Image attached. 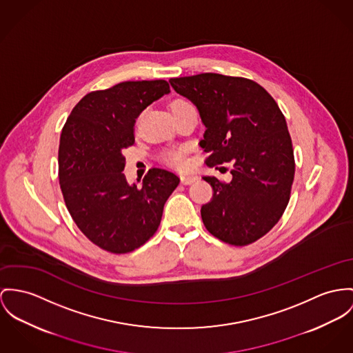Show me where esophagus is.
Instances as JSON below:
<instances>
[{
	"label": "esophagus",
	"mask_w": 353,
	"mask_h": 353,
	"mask_svg": "<svg viewBox=\"0 0 353 353\" xmlns=\"http://www.w3.org/2000/svg\"><path fill=\"white\" fill-rule=\"evenodd\" d=\"M196 180H197V176H190V174H183V176H181V183H183L184 185L193 184Z\"/></svg>",
	"instance_id": "esophagus-1"
}]
</instances>
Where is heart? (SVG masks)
<instances>
[{
	"label": "heart",
	"instance_id": "b5f03b06",
	"mask_svg": "<svg viewBox=\"0 0 353 353\" xmlns=\"http://www.w3.org/2000/svg\"><path fill=\"white\" fill-rule=\"evenodd\" d=\"M190 106H193V105L187 99H174L170 103V110L173 112V111L185 109V108H190ZM165 160L169 165H172L174 168H179V169H184L188 165V157H187L185 149H172V150L166 152Z\"/></svg>",
	"mask_w": 353,
	"mask_h": 353
}]
</instances>
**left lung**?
Returning <instances> with one entry per match:
<instances>
[{
	"label": "left lung",
	"mask_w": 353,
	"mask_h": 353,
	"mask_svg": "<svg viewBox=\"0 0 353 353\" xmlns=\"http://www.w3.org/2000/svg\"><path fill=\"white\" fill-rule=\"evenodd\" d=\"M197 108L212 168L231 163L232 180L204 176L214 196L201 207L205 228L234 245L266 235L285 212L294 180V153L286 119L272 95L258 83L220 74L169 81Z\"/></svg>",
	"instance_id": "8db88e82"
}]
</instances>
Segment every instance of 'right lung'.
I'll list each match as a JSON object with an SVG mask.
<instances>
[{
	"mask_svg": "<svg viewBox=\"0 0 353 353\" xmlns=\"http://www.w3.org/2000/svg\"><path fill=\"white\" fill-rule=\"evenodd\" d=\"M168 81H122L92 91L72 109L60 136L59 183L70 215L98 247L125 254L157 231L180 179L153 168L128 184L123 150L134 143L137 117L169 94Z\"/></svg>",
	"mask_w": 353,
	"mask_h": 353,
	"instance_id": "right-lung-1",
	"label": "right lung"
}]
</instances>
